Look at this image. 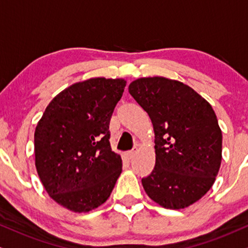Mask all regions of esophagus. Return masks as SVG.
Here are the masks:
<instances>
[{
  "instance_id": "obj_1",
  "label": "esophagus",
  "mask_w": 248,
  "mask_h": 248,
  "mask_svg": "<svg viewBox=\"0 0 248 248\" xmlns=\"http://www.w3.org/2000/svg\"><path fill=\"white\" fill-rule=\"evenodd\" d=\"M136 151H137V149L131 150V151H128V152L126 153V156H127L128 159H133L134 156H135V155H136Z\"/></svg>"
}]
</instances>
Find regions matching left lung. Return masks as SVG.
<instances>
[{
    "label": "left lung",
    "instance_id": "1",
    "mask_svg": "<svg viewBox=\"0 0 248 248\" xmlns=\"http://www.w3.org/2000/svg\"><path fill=\"white\" fill-rule=\"evenodd\" d=\"M155 130V165L142 178L147 196L168 209L189 207L215 182L222 131L212 105L192 88L162 77L140 78L128 87Z\"/></svg>",
    "mask_w": 248,
    "mask_h": 248
}]
</instances>
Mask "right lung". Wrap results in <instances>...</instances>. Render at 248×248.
I'll return each instance as SVG.
<instances>
[{
    "instance_id": "obj_1",
    "label": "right lung",
    "mask_w": 248,
    "mask_h": 248,
    "mask_svg": "<svg viewBox=\"0 0 248 248\" xmlns=\"http://www.w3.org/2000/svg\"><path fill=\"white\" fill-rule=\"evenodd\" d=\"M124 79L92 78L54 97L34 133L35 167L58 205L87 213L103 205L122 171L109 145L108 124L126 87Z\"/></svg>"
}]
</instances>
